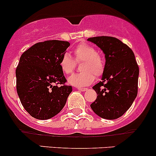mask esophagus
<instances>
[{
    "label": "esophagus",
    "instance_id": "1",
    "mask_svg": "<svg viewBox=\"0 0 156 156\" xmlns=\"http://www.w3.org/2000/svg\"><path fill=\"white\" fill-rule=\"evenodd\" d=\"M78 90H80V91H85L87 90V89H86V88H77Z\"/></svg>",
    "mask_w": 156,
    "mask_h": 156
}]
</instances>
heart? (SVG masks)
<instances>
[{
	"label": "heart",
	"mask_w": 156,
	"mask_h": 156,
	"mask_svg": "<svg viewBox=\"0 0 156 156\" xmlns=\"http://www.w3.org/2000/svg\"><path fill=\"white\" fill-rule=\"evenodd\" d=\"M76 62H82L81 73H75L68 78L69 84L76 87H84L91 84L94 76H100L104 72V64L102 58L97 54L92 46L86 43H80L73 51ZM61 70L65 74H70L75 67V62L68 54L63 55L59 62Z\"/></svg>",
	"instance_id": "b5f03b06"
}]
</instances>
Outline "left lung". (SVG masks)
<instances>
[{
    "mask_svg": "<svg viewBox=\"0 0 156 156\" xmlns=\"http://www.w3.org/2000/svg\"><path fill=\"white\" fill-rule=\"evenodd\" d=\"M88 41L98 46L105 55L101 81L92 89L97 98L90 105L98 116L115 119L132 105L137 95L139 67L129 46L113 37H94Z\"/></svg>",
    "mask_w": 156,
    "mask_h": 156,
    "instance_id": "left-lung-1",
    "label": "left lung"
}]
</instances>
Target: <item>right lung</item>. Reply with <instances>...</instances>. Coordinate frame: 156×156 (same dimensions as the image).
Masks as SVG:
<instances>
[{"instance_id":"add662e5","label":"right lung","mask_w":156,"mask_h":156,"mask_svg":"<svg viewBox=\"0 0 156 156\" xmlns=\"http://www.w3.org/2000/svg\"><path fill=\"white\" fill-rule=\"evenodd\" d=\"M69 46L67 41H46L21 55L16 70L17 93L25 110L37 119L57 115L71 93L70 86H57L67 81L59 62Z\"/></svg>"}]
</instances>
